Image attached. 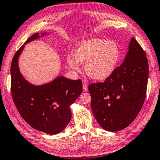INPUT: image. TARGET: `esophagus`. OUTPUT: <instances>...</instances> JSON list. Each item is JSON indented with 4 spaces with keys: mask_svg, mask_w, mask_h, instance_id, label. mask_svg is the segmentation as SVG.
Here are the masks:
<instances>
[{
    "mask_svg": "<svg viewBox=\"0 0 160 160\" xmlns=\"http://www.w3.org/2000/svg\"><path fill=\"white\" fill-rule=\"evenodd\" d=\"M82 84H83V90H84V91H88V84H87V83L85 82H83Z\"/></svg>",
    "mask_w": 160,
    "mask_h": 160,
    "instance_id": "34e87169",
    "label": "esophagus"
}]
</instances>
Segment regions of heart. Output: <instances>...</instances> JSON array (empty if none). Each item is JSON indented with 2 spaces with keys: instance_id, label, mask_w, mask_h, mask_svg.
Returning a JSON list of instances; mask_svg holds the SVG:
<instances>
[{
  "instance_id": "obj_1",
  "label": "heart",
  "mask_w": 160,
  "mask_h": 160,
  "mask_svg": "<svg viewBox=\"0 0 160 160\" xmlns=\"http://www.w3.org/2000/svg\"><path fill=\"white\" fill-rule=\"evenodd\" d=\"M120 57V49L112 41L93 39L83 41L78 45L74 56L67 57V63L74 72L82 70V64L89 77L104 80L112 75Z\"/></svg>"
}]
</instances>
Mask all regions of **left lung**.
<instances>
[{"label": "left lung", "mask_w": 160, "mask_h": 160, "mask_svg": "<svg viewBox=\"0 0 160 160\" xmlns=\"http://www.w3.org/2000/svg\"><path fill=\"white\" fill-rule=\"evenodd\" d=\"M148 78L146 53L132 37L121 66L104 82L89 85L92 113L103 129L118 132L133 122L143 105Z\"/></svg>", "instance_id": "8db88e82"}]
</instances>
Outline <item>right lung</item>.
<instances>
[{"instance_id":"add662e5","label":"right lung","mask_w":160,"mask_h":160,"mask_svg":"<svg viewBox=\"0 0 160 160\" xmlns=\"http://www.w3.org/2000/svg\"><path fill=\"white\" fill-rule=\"evenodd\" d=\"M48 34L36 33L15 53L11 65V90L14 104L27 123L40 132L56 134L71 120L70 105L82 92V81L59 76L46 84L34 85L22 76L18 65L25 45Z\"/></svg>"}]
</instances>
